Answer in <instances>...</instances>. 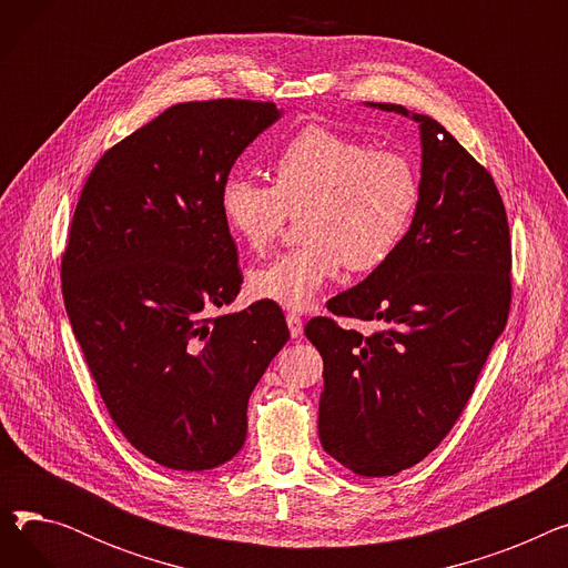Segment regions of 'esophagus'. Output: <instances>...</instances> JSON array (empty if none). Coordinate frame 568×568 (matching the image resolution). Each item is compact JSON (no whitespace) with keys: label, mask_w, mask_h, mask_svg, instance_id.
<instances>
[{"label":"esophagus","mask_w":568,"mask_h":568,"mask_svg":"<svg viewBox=\"0 0 568 568\" xmlns=\"http://www.w3.org/2000/svg\"><path fill=\"white\" fill-rule=\"evenodd\" d=\"M285 322H287V329H290L292 338H300L304 334V322H302V317L296 315V313H287Z\"/></svg>","instance_id":"esophagus-1"}]
</instances>
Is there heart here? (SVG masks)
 Returning a JSON list of instances; mask_svg holds the SVG:
<instances>
[{
    "mask_svg": "<svg viewBox=\"0 0 568 568\" xmlns=\"http://www.w3.org/2000/svg\"><path fill=\"white\" fill-rule=\"evenodd\" d=\"M274 186L230 174L219 189L227 232L248 251H264L287 212H300L304 242L248 272L255 300L306 311L341 266L373 272L389 260L414 223L422 179L414 163L368 142L306 126L272 159Z\"/></svg>",
    "mask_w": 568,
    "mask_h": 568,
    "instance_id": "heart-1",
    "label": "heart"
}]
</instances>
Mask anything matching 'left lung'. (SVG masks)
<instances>
[{
    "instance_id": "1",
    "label": "left lung",
    "mask_w": 568,
    "mask_h": 568,
    "mask_svg": "<svg viewBox=\"0 0 568 568\" xmlns=\"http://www.w3.org/2000/svg\"><path fill=\"white\" fill-rule=\"evenodd\" d=\"M419 124L422 202L400 248L329 302L382 332L306 324L324 362L320 442L359 476H392L424 460L465 409L511 304V239L484 165L428 114Z\"/></svg>"
}]
</instances>
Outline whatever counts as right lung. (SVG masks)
<instances>
[{
    "label": "right lung",
    "mask_w": 568,
    "mask_h": 568,
    "mask_svg": "<svg viewBox=\"0 0 568 568\" xmlns=\"http://www.w3.org/2000/svg\"><path fill=\"white\" fill-rule=\"evenodd\" d=\"M283 116L274 103H179L114 144L75 206L64 306L116 428L182 471L246 442V409L290 332L276 304L209 317L242 285L219 189Z\"/></svg>",
    "instance_id": "obj_1"
}]
</instances>
